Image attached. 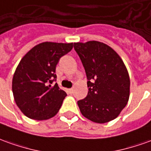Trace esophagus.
<instances>
[{
    "mask_svg": "<svg viewBox=\"0 0 151 151\" xmlns=\"http://www.w3.org/2000/svg\"><path fill=\"white\" fill-rule=\"evenodd\" d=\"M68 92H69V93H70V94H72V93H73V88H70V89H68Z\"/></svg>",
    "mask_w": 151,
    "mask_h": 151,
    "instance_id": "obj_1",
    "label": "esophagus"
}]
</instances>
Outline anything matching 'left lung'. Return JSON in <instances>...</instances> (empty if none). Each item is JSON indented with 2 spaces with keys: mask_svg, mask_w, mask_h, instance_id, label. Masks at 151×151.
Instances as JSON below:
<instances>
[{
  "mask_svg": "<svg viewBox=\"0 0 151 151\" xmlns=\"http://www.w3.org/2000/svg\"><path fill=\"white\" fill-rule=\"evenodd\" d=\"M87 78L88 93L78 101L80 111L92 122L116 119L129 99L130 79L119 55L106 44L90 41L73 43Z\"/></svg>",
  "mask_w": 151,
  "mask_h": 151,
  "instance_id": "8db88e82",
  "label": "left lung"
}]
</instances>
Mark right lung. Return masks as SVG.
Masks as SVG:
<instances>
[{
    "instance_id": "add662e5",
    "label": "right lung",
    "mask_w": 151,
    "mask_h": 151,
    "mask_svg": "<svg viewBox=\"0 0 151 151\" xmlns=\"http://www.w3.org/2000/svg\"><path fill=\"white\" fill-rule=\"evenodd\" d=\"M73 43L42 42L21 60L14 72L12 91L18 107L32 119L45 120L55 115L67 96L55 73L58 62L73 49Z\"/></svg>"
}]
</instances>
